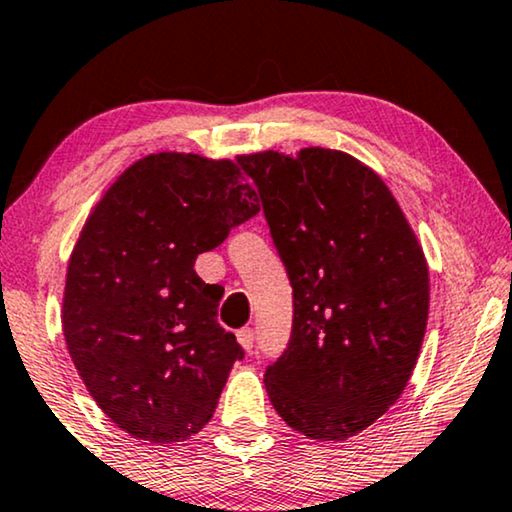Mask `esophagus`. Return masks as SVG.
<instances>
[{
    "label": "esophagus",
    "mask_w": 512,
    "mask_h": 512,
    "mask_svg": "<svg viewBox=\"0 0 512 512\" xmlns=\"http://www.w3.org/2000/svg\"><path fill=\"white\" fill-rule=\"evenodd\" d=\"M237 342H240L244 352H251V349H254V331H251V328H240V331H237Z\"/></svg>",
    "instance_id": "34e87169"
}]
</instances>
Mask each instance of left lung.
I'll list each match as a JSON object with an SVG mask.
<instances>
[{"label": "left lung", "mask_w": 512, "mask_h": 512, "mask_svg": "<svg viewBox=\"0 0 512 512\" xmlns=\"http://www.w3.org/2000/svg\"><path fill=\"white\" fill-rule=\"evenodd\" d=\"M249 174L293 286L272 408L312 440H347L398 401L429 319V265L380 174L345 151L251 153Z\"/></svg>", "instance_id": "left-lung-1"}]
</instances>
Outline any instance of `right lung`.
<instances>
[{"mask_svg": "<svg viewBox=\"0 0 512 512\" xmlns=\"http://www.w3.org/2000/svg\"><path fill=\"white\" fill-rule=\"evenodd\" d=\"M249 160L139 158L104 191L69 256V356L104 415L139 440L167 445L198 433L244 356L216 321L223 289L193 265L261 209Z\"/></svg>", "mask_w": 512, "mask_h": 512, "instance_id": "right-lung-1", "label": "right lung"}]
</instances>
